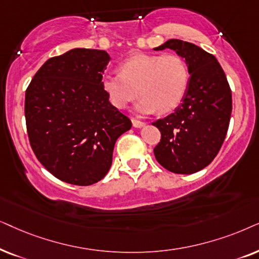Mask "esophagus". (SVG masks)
<instances>
[{
  "label": "esophagus",
  "instance_id": "obj_1",
  "mask_svg": "<svg viewBox=\"0 0 259 259\" xmlns=\"http://www.w3.org/2000/svg\"><path fill=\"white\" fill-rule=\"evenodd\" d=\"M133 125L135 127H143V126H146V123L141 122V120L136 119V118H133Z\"/></svg>",
  "mask_w": 259,
  "mask_h": 259
}]
</instances>
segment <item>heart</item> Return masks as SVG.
I'll list each match as a JSON object with an SVG mask.
<instances>
[{
    "label": "heart",
    "instance_id": "obj_1",
    "mask_svg": "<svg viewBox=\"0 0 259 259\" xmlns=\"http://www.w3.org/2000/svg\"><path fill=\"white\" fill-rule=\"evenodd\" d=\"M189 80L187 64L178 55L140 53L123 61L120 73L103 75L102 88L117 109H125L139 90L136 112L150 115L156 110L165 113L177 109L187 95Z\"/></svg>",
    "mask_w": 259,
    "mask_h": 259
}]
</instances>
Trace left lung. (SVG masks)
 Segmentation results:
<instances>
[{"label": "left lung", "mask_w": 259, "mask_h": 259, "mask_svg": "<svg viewBox=\"0 0 259 259\" xmlns=\"http://www.w3.org/2000/svg\"><path fill=\"white\" fill-rule=\"evenodd\" d=\"M165 48L185 59L191 80L187 95L174 112L153 123L161 132L154 154L167 170L193 174L211 163L222 148L232 112V95L214 55L179 39H169L154 51Z\"/></svg>", "instance_id": "obj_1"}]
</instances>
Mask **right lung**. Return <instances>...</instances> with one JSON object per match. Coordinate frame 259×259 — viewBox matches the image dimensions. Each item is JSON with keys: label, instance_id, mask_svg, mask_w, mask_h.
Wrapping results in <instances>:
<instances>
[{"label": "right lung", "instance_id": "add662e5", "mask_svg": "<svg viewBox=\"0 0 259 259\" xmlns=\"http://www.w3.org/2000/svg\"><path fill=\"white\" fill-rule=\"evenodd\" d=\"M110 59L105 51L73 48L48 59L26 91L27 133L34 154L67 184L102 180L112 164L117 139L132 127L102 88Z\"/></svg>", "mask_w": 259, "mask_h": 259}]
</instances>
